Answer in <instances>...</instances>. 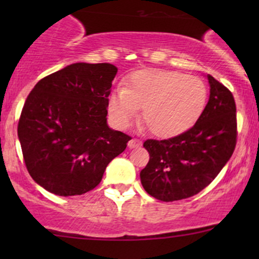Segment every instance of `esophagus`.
I'll list each match as a JSON object with an SVG mask.
<instances>
[{"label":"esophagus","mask_w":259,"mask_h":259,"mask_svg":"<svg viewBox=\"0 0 259 259\" xmlns=\"http://www.w3.org/2000/svg\"><path fill=\"white\" fill-rule=\"evenodd\" d=\"M140 145H142V142H140L139 139H132V140H129V143H127V146H129L130 149L139 148Z\"/></svg>","instance_id":"esophagus-1"}]
</instances>
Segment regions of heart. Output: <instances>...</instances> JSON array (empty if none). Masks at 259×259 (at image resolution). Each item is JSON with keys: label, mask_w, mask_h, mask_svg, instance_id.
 <instances>
[{"label": "heart", "mask_w": 259, "mask_h": 259, "mask_svg": "<svg viewBox=\"0 0 259 259\" xmlns=\"http://www.w3.org/2000/svg\"><path fill=\"white\" fill-rule=\"evenodd\" d=\"M207 96V86L198 77L146 69L130 75L124 89L110 94L108 110L115 124L126 126L143 108V121L151 134L173 138L198 121Z\"/></svg>", "instance_id": "heart-1"}]
</instances>
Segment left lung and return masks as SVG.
<instances>
[{
	"instance_id": "1",
	"label": "left lung",
	"mask_w": 259,
	"mask_h": 259,
	"mask_svg": "<svg viewBox=\"0 0 259 259\" xmlns=\"http://www.w3.org/2000/svg\"><path fill=\"white\" fill-rule=\"evenodd\" d=\"M209 100L202 115L183 134L149 139V163L140 171L145 192L163 202L185 199L209 185L231 159L237 142L236 103L231 91L207 75Z\"/></svg>"
}]
</instances>
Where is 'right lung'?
Returning <instances> with one entry per match:
<instances>
[{
  "label": "right lung",
  "instance_id": "obj_1",
  "mask_svg": "<svg viewBox=\"0 0 259 259\" xmlns=\"http://www.w3.org/2000/svg\"><path fill=\"white\" fill-rule=\"evenodd\" d=\"M117 67L71 64L38 81L26 99L17 134L26 168L40 187L80 195L101 182L132 138L108 125Z\"/></svg>",
  "mask_w": 259,
  "mask_h": 259
}]
</instances>
